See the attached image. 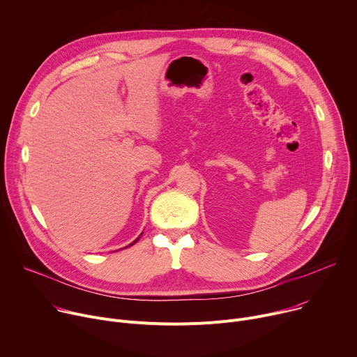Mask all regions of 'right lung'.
Returning <instances> with one entry per match:
<instances>
[{
  "label": "right lung",
  "instance_id": "1",
  "mask_svg": "<svg viewBox=\"0 0 357 357\" xmlns=\"http://www.w3.org/2000/svg\"><path fill=\"white\" fill-rule=\"evenodd\" d=\"M142 234H143V232H142ZM142 234H140V235H139V238H136V240H135V241H133V243H132V244H129V247H130V245H135V244H136V243H137V241H139V240H140V236H142ZM125 248H128V247H125Z\"/></svg>",
  "mask_w": 357,
  "mask_h": 357
}]
</instances>
